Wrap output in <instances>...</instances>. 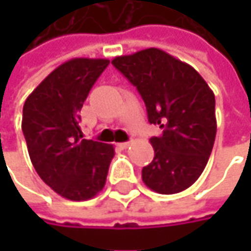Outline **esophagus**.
Here are the masks:
<instances>
[{
  "label": "esophagus",
  "instance_id": "obj_1",
  "mask_svg": "<svg viewBox=\"0 0 251 251\" xmlns=\"http://www.w3.org/2000/svg\"><path fill=\"white\" fill-rule=\"evenodd\" d=\"M129 145H130V142H121V144H119V147H121L122 150H126Z\"/></svg>",
  "mask_w": 251,
  "mask_h": 251
}]
</instances>
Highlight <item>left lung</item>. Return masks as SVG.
<instances>
[{
  "label": "left lung",
  "instance_id": "obj_1",
  "mask_svg": "<svg viewBox=\"0 0 251 251\" xmlns=\"http://www.w3.org/2000/svg\"><path fill=\"white\" fill-rule=\"evenodd\" d=\"M112 64L136 87L148 122L163 127L161 136L150 139L154 160L142 169L144 183L161 195L186 190L202 175L215 142L212 90L195 68L157 48Z\"/></svg>",
  "mask_w": 251,
  "mask_h": 251
}]
</instances>
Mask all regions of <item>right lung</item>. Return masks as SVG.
<instances>
[{"label":"right lung","instance_id":"right-lung-1","mask_svg":"<svg viewBox=\"0 0 251 251\" xmlns=\"http://www.w3.org/2000/svg\"><path fill=\"white\" fill-rule=\"evenodd\" d=\"M109 59L74 58L46 76L27 97L22 129L40 178L70 201L94 198L106 184L113 145L82 139L81 107Z\"/></svg>","mask_w":251,"mask_h":251}]
</instances>
